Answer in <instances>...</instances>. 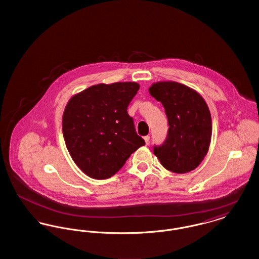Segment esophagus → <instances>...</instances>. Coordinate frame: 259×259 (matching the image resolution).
Returning a JSON list of instances; mask_svg holds the SVG:
<instances>
[{"label":"esophagus","instance_id":"obj_1","mask_svg":"<svg viewBox=\"0 0 259 259\" xmlns=\"http://www.w3.org/2000/svg\"><path fill=\"white\" fill-rule=\"evenodd\" d=\"M149 139H150L149 136H145V137H144V140H145V142H146V145L149 144Z\"/></svg>","mask_w":259,"mask_h":259}]
</instances>
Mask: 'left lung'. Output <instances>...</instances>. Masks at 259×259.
I'll return each instance as SVG.
<instances>
[{"label":"left lung","instance_id":"1","mask_svg":"<svg viewBox=\"0 0 259 259\" xmlns=\"http://www.w3.org/2000/svg\"><path fill=\"white\" fill-rule=\"evenodd\" d=\"M148 90L162 103L169 125L164 143L154 146L153 153L171 172L194 170L210 143L211 118L206 102L193 89L175 81L156 82Z\"/></svg>","mask_w":259,"mask_h":259}]
</instances>
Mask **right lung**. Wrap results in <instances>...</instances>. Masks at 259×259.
I'll use <instances>...</instances> for the list:
<instances>
[{"label":"right lung","instance_id":"obj_1","mask_svg":"<svg viewBox=\"0 0 259 259\" xmlns=\"http://www.w3.org/2000/svg\"><path fill=\"white\" fill-rule=\"evenodd\" d=\"M140 85L115 82L89 87L69 101L62 128L77 167L96 180L118 172L145 140L137 134L127 108Z\"/></svg>","mask_w":259,"mask_h":259}]
</instances>
